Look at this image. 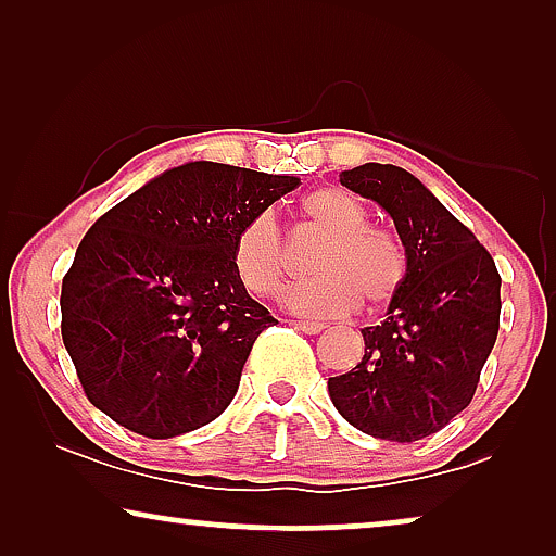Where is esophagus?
<instances>
[{
    "label": "esophagus",
    "instance_id": "obj_1",
    "mask_svg": "<svg viewBox=\"0 0 556 556\" xmlns=\"http://www.w3.org/2000/svg\"><path fill=\"white\" fill-rule=\"evenodd\" d=\"M295 329L306 331V333H321L324 331V324L318 321H295Z\"/></svg>",
    "mask_w": 556,
    "mask_h": 556
}]
</instances>
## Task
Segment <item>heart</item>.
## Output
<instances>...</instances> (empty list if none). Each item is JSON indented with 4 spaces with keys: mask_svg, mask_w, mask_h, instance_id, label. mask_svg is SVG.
I'll return each instance as SVG.
<instances>
[{
    "mask_svg": "<svg viewBox=\"0 0 556 556\" xmlns=\"http://www.w3.org/2000/svg\"><path fill=\"white\" fill-rule=\"evenodd\" d=\"M303 223L326 235L311 273L316 278L291 288L286 306L311 318H341L364 301L371 308L390 303L407 278V253L397 232L371 225L364 204L339 187H321L301 200ZM232 268L257 299H278L286 288L288 255L273 215L248 219L235 235Z\"/></svg>",
    "mask_w": 556,
    "mask_h": 556,
    "instance_id": "b5f03b06",
    "label": "heart"
}]
</instances>
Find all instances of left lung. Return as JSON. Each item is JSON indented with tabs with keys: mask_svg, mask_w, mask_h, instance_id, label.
<instances>
[{
	"mask_svg": "<svg viewBox=\"0 0 556 556\" xmlns=\"http://www.w3.org/2000/svg\"><path fill=\"white\" fill-rule=\"evenodd\" d=\"M339 179L394 219L407 278L384 321L362 329V362L329 379L331 402L367 435L415 443L473 400L498 337L501 276L476 235L409 172L362 164Z\"/></svg>",
	"mask_w": 556,
	"mask_h": 556,
	"instance_id": "obj_1",
	"label": "left lung"
}]
</instances>
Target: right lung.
<instances>
[{"label": "right lung", "instance_id": "1", "mask_svg": "<svg viewBox=\"0 0 556 556\" xmlns=\"http://www.w3.org/2000/svg\"><path fill=\"white\" fill-rule=\"evenodd\" d=\"M295 177L189 162L111 207L63 278V344L86 397L143 438L225 413L255 339L278 324L232 268L240 227Z\"/></svg>", "mask_w": 556, "mask_h": 556}]
</instances>
